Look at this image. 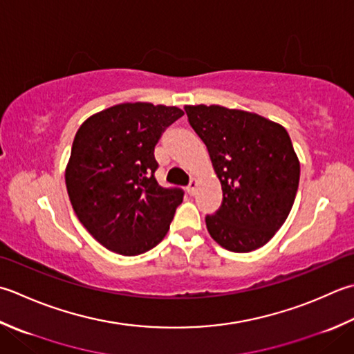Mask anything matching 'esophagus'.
Wrapping results in <instances>:
<instances>
[{
	"label": "esophagus",
	"instance_id": "esophagus-1",
	"mask_svg": "<svg viewBox=\"0 0 354 354\" xmlns=\"http://www.w3.org/2000/svg\"><path fill=\"white\" fill-rule=\"evenodd\" d=\"M196 187H198V181H196V179H192L189 187H187V193H189V195H195Z\"/></svg>",
	"mask_w": 354,
	"mask_h": 354
}]
</instances>
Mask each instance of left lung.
Wrapping results in <instances>:
<instances>
[{"mask_svg": "<svg viewBox=\"0 0 354 354\" xmlns=\"http://www.w3.org/2000/svg\"><path fill=\"white\" fill-rule=\"evenodd\" d=\"M223 187V204L205 218L225 250L248 253L266 245L292 210L301 165L281 124L223 106H185Z\"/></svg>", "mask_w": 354, "mask_h": 354, "instance_id": "8db88e82", "label": "left lung"}]
</instances>
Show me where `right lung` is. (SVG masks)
<instances>
[{"instance_id": "add662e5", "label": "right lung", "mask_w": 354, "mask_h": 354, "mask_svg": "<svg viewBox=\"0 0 354 354\" xmlns=\"http://www.w3.org/2000/svg\"><path fill=\"white\" fill-rule=\"evenodd\" d=\"M184 112L122 102L88 116L72 144L66 187L75 214L101 245L122 256L149 252L167 234L179 189L155 179V145Z\"/></svg>"}]
</instances>
